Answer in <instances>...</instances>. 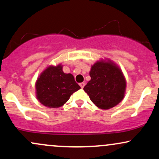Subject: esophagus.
<instances>
[{"label":"esophagus","mask_w":159,"mask_h":159,"mask_svg":"<svg viewBox=\"0 0 159 159\" xmlns=\"http://www.w3.org/2000/svg\"><path fill=\"white\" fill-rule=\"evenodd\" d=\"M79 85H80V87H81V88H84V87L85 84L84 83V82H81V83H80V84H79Z\"/></svg>","instance_id":"esophagus-1"}]
</instances>
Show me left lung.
<instances>
[{
  "mask_svg": "<svg viewBox=\"0 0 159 159\" xmlns=\"http://www.w3.org/2000/svg\"><path fill=\"white\" fill-rule=\"evenodd\" d=\"M90 81L84 87L92 102L107 110L119 104L125 96L126 80L119 66L110 59H100L91 66Z\"/></svg>",
  "mask_w": 159,
  "mask_h": 159,
  "instance_id": "1",
  "label": "left lung"
}]
</instances>
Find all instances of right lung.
I'll return each mask as SVG.
<instances>
[{"label": "right lung", "mask_w": 159, "mask_h": 159, "mask_svg": "<svg viewBox=\"0 0 159 159\" xmlns=\"http://www.w3.org/2000/svg\"><path fill=\"white\" fill-rule=\"evenodd\" d=\"M36 96L44 106H63L73 93L81 89L71 73H64L63 65H50L42 72L35 83Z\"/></svg>", "instance_id": "1"}]
</instances>
